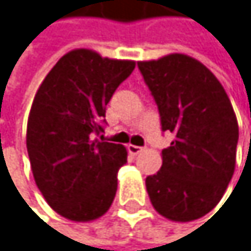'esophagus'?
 <instances>
[{
  "label": "esophagus",
  "instance_id": "obj_1",
  "mask_svg": "<svg viewBox=\"0 0 251 251\" xmlns=\"http://www.w3.org/2000/svg\"><path fill=\"white\" fill-rule=\"evenodd\" d=\"M128 150H129V153H131V154H138V153H141L144 149H143V147H140V146L129 144V146H128Z\"/></svg>",
  "mask_w": 251,
  "mask_h": 251
}]
</instances>
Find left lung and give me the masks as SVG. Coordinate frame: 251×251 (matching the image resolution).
Wrapping results in <instances>:
<instances>
[{
    "instance_id": "left-lung-1",
    "label": "left lung",
    "mask_w": 251,
    "mask_h": 251,
    "mask_svg": "<svg viewBox=\"0 0 251 251\" xmlns=\"http://www.w3.org/2000/svg\"><path fill=\"white\" fill-rule=\"evenodd\" d=\"M162 131L176 134L162 167L146 178L154 210L173 222L210 213L234 176L238 122L223 86L200 61L181 53L138 62Z\"/></svg>"
}]
</instances>
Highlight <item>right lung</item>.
Returning a JSON list of instances; mask_svg holds the SVG:
<instances>
[{
  "label": "right lung",
  "instance_id": "right-lung-1",
  "mask_svg": "<svg viewBox=\"0 0 251 251\" xmlns=\"http://www.w3.org/2000/svg\"><path fill=\"white\" fill-rule=\"evenodd\" d=\"M134 68V61L75 49L35 94L26 128L31 170L47 204L68 220H95L113 204L128 151L101 135L105 105Z\"/></svg>",
  "mask_w": 251,
  "mask_h": 251
}]
</instances>
